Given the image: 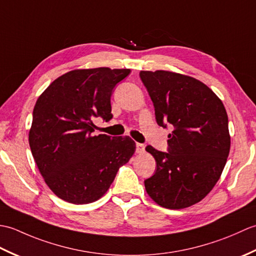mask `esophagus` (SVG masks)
<instances>
[{
  "label": "esophagus",
  "instance_id": "obj_1",
  "mask_svg": "<svg viewBox=\"0 0 256 256\" xmlns=\"http://www.w3.org/2000/svg\"><path fill=\"white\" fill-rule=\"evenodd\" d=\"M145 150V145L144 144H140V143H136V152L138 154H142L144 153Z\"/></svg>",
  "mask_w": 256,
  "mask_h": 256
}]
</instances>
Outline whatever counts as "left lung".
I'll return each instance as SVG.
<instances>
[{
	"label": "left lung",
	"instance_id": "8db88e82",
	"mask_svg": "<svg viewBox=\"0 0 256 256\" xmlns=\"http://www.w3.org/2000/svg\"><path fill=\"white\" fill-rule=\"evenodd\" d=\"M140 77L157 124L174 126L167 153L146 148L157 165L144 182L146 192L164 208H187L211 192L226 166L231 145L226 108L208 86L189 76L156 70Z\"/></svg>",
	"mask_w": 256,
	"mask_h": 256
}]
</instances>
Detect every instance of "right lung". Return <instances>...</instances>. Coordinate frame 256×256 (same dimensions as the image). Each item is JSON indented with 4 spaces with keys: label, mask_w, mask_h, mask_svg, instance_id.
I'll list each match as a JSON object with an SVG mask.
<instances>
[{
    "label": "right lung",
    "mask_w": 256,
    "mask_h": 256,
    "mask_svg": "<svg viewBox=\"0 0 256 256\" xmlns=\"http://www.w3.org/2000/svg\"><path fill=\"white\" fill-rule=\"evenodd\" d=\"M130 72L108 67L72 70L36 101L28 133L32 154L47 186L67 202L100 199L134 154L131 138L94 135L92 122L112 118V90Z\"/></svg>",
    "instance_id": "right-lung-1"
}]
</instances>
